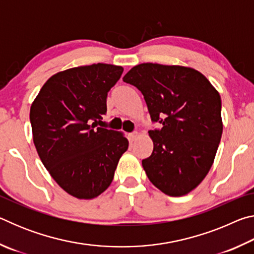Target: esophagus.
<instances>
[{"label":"esophagus","instance_id":"34e87169","mask_svg":"<svg viewBox=\"0 0 254 254\" xmlns=\"http://www.w3.org/2000/svg\"><path fill=\"white\" fill-rule=\"evenodd\" d=\"M137 136H139V133H137V132L128 133V140H130V141H134Z\"/></svg>","mask_w":254,"mask_h":254}]
</instances>
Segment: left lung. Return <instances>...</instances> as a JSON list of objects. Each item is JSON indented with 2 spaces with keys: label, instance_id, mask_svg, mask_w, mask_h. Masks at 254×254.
Wrapping results in <instances>:
<instances>
[{
  "label": "left lung",
  "instance_id": "8db88e82",
  "mask_svg": "<svg viewBox=\"0 0 254 254\" xmlns=\"http://www.w3.org/2000/svg\"><path fill=\"white\" fill-rule=\"evenodd\" d=\"M123 81L142 93L152 122V154L142 160L154 186L166 195L190 192L208 174L223 123L218 92L199 72L184 66L140 64L128 70Z\"/></svg>",
  "mask_w": 254,
  "mask_h": 254
}]
</instances>
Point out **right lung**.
<instances>
[{"label":"right lung","instance_id":"1","mask_svg":"<svg viewBox=\"0 0 254 254\" xmlns=\"http://www.w3.org/2000/svg\"><path fill=\"white\" fill-rule=\"evenodd\" d=\"M121 66L93 64L59 71L46 81L30 109L33 143L60 187L92 199L110 186L128 141L123 133L96 127L106 113L107 93Z\"/></svg>","mask_w":254,"mask_h":254}]
</instances>
